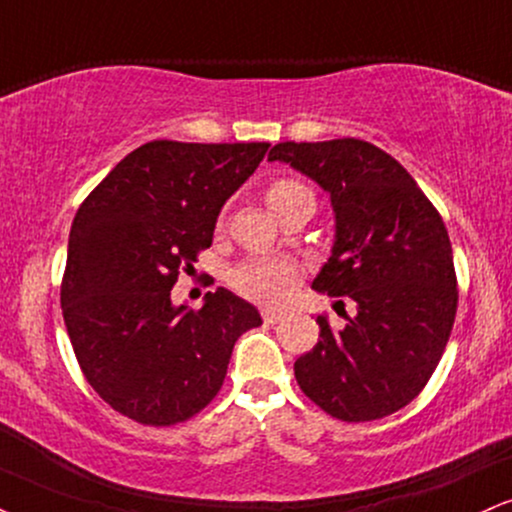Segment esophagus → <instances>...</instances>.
Segmentation results:
<instances>
[{
	"label": "esophagus",
	"mask_w": 512,
	"mask_h": 512,
	"mask_svg": "<svg viewBox=\"0 0 512 512\" xmlns=\"http://www.w3.org/2000/svg\"><path fill=\"white\" fill-rule=\"evenodd\" d=\"M286 317V312L283 310H274V307H264L262 310V319L267 324H276V322H281V319Z\"/></svg>",
	"instance_id": "esophagus-1"
}]
</instances>
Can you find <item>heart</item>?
Masks as SVG:
<instances>
[{
  "label": "heart",
  "mask_w": 512,
  "mask_h": 512,
  "mask_svg": "<svg viewBox=\"0 0 512 512\" xmlns=\"http://www.w3.org/2000/svg\"><path fill=\"white\" fill-rule=\"evenodd\" d=\"M264 200L276 217H283L288 209L300 205L305 200H315L310 188L295 178H276L264 190ZM300 267L286 257H250L240 262L231 272V286L243 298L255 300L262 305H276L286 300L300 283Z\"/></svg>",
  "instance_id": "b5f03b06"
}]
</instances>
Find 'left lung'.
Wrapping results in <instances>:
<instances>
[{"mask_svg":"<svg viewBox=\"0 0 512 512\" xmlns=\"http://www.w3.org/2000/svg\"><path fill=\"white\" fill-rule=\"evenodd\" d=\"M269 162L291 164L329 193L334 248L312 288L346 295L357 310L343 329L317 317V346L293 365L298 386L336 420H381L427 386L451 336L458 281L441 214L365 140L279 143Z\"/></svg>","mask_w":512,"mask_h":512,"instance_id":"1","label":"left lung"}]
</instances>
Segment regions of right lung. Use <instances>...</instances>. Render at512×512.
I'll return each instance as SVG.
<instances>
[{"mask_svg":"<svg viewBox=\"0 0 512 512\" xmlns=\"http://www.w3.org/2000/svg\"><path fill=\"white\" fill-rule=\"evenodd\" d=\"M267 150L152 140L78 207L61 312L85 379L121 415L147 427L190 420L219 393L238 336L262 324L226 288L200 310L174 307L171 288L212 245L221 207Z\"/></svg>","mask_w":512,"mask_h":512,"instance_id":"1","label":"right lung"}]
</instances>
